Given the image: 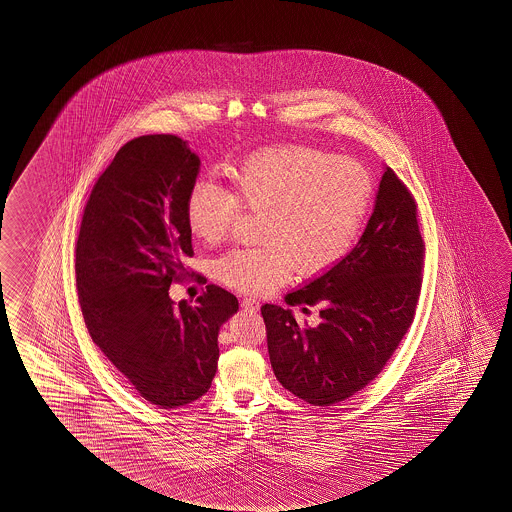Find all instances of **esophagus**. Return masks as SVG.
Wrapping results in <instances>:
<instances>
[{"label":"esophagus","instance_id":"34e87169","mask_svg":"<svg viewBox=\"0 0 512 512\" xmlns=\"http://www.w3.org/2000/svg\"><path fill=\"white\" fill-rule=\"evenodd\" d=\"M241 307H243L246 312H255V310H259V302L255 300V298H243L241 300Z\"/></svg>","mask_w":512,"mask_h":512}]
</instances>
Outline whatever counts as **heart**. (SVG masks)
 Listing matches in <instances>:
<instances>
[{
  "mask_svg": "<svg viewBox=\"0 0 512 512\" xmlns=\"http://www.w3.org/2000/svg\"><path fill=\"white\" fill-rule=\"evenodd\" d=\"M232 191L198 180L185 200L189 232L205 244L227 237L241 207L262 214L264 243L234 248L216 277L241 293H268L291 277L319 275L350 252L373 196L361 162L309 146L257 151L230 169Z\"/></svg>",
  "mask_w": 512,
  "mask_h": 512,
  "instance_id": "b5f03b06",
  "label": "heart"
}]
</instances>
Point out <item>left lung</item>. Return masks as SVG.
<instances>
[{"label":"left lung","mask_w":512,"mask_h":512,"mask_svg":"<svg viewBox=\"0 0 512 512\" xmlns=\"http://www.w3.org/2000/svg\"><path fill=\"white\" fill-rule=\"evenodd\" d=\"M423 262L418 203L386 168L357 246L327 273L285 296L303 312L318 307V325H298L291 310L262 305L278 382L319 407L344 402L368 386L411 328Z\"/></svg>","instance_id":"8db88e82"}]
</instances>
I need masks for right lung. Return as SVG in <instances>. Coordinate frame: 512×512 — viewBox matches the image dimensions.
Masks as SVG:
<instances>
[{
	"label": "right lung",
	"mask_w": 512,
	"mask_h": 512,
	"mask_svg": "<svg viewBox=\"0 0 512 512\" xmlns=\"http://www.w3.org/2000/svg\"><path fill=\"white\" fill-rule=\"evenodd\" d=\"M198 155L171 134L141 135L116 153L85 203L76 289L94 343L144 400L175 409L209 391L219 327L239 309L216 284L196 303L169 298L193 257L185 200Z\"/></svg>",
	"instance_id": "right-lung-1"
}]
</instances>
